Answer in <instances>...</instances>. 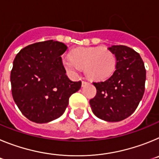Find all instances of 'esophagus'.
Here are the masks:
<instances>
[{
    "mask_svg": "<svg viewBox=\"0 0 159 159\" xmlns=\"http://www.w3.org/2000/svg\"><path fill=\"white\" fill-rule=\"evenodd\" d=\"M88 82H87V81H85V80H83L82 81V86L84 87V86H85V85H86L87 84H88Z\"/></svg>",
    "mask_w": 159,
    "mask_h": 159,
    "instance_id": "34e87169",
    "label": "esophagus"
}]
</instances>
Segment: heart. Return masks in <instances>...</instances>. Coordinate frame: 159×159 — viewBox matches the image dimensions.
Masks as SVG:
<instances>
[{
	"label": "heart",
	"mask_w": 159,
	"mask_h": 159,
	"mask_svg": "<svg viewBox=\"0 0 159 159\" xmlns=\"http://www.w3.org/2000/svg\"><path fill=\"white\" fill-rule=\"evenodd\" d=\"M116 64V55L102 47L78 48L71 52L70 59L63 61L64 68L71 72L85 68L87 76L92 80H104L111 76Z\"/></svg>",
	"instance_id": "b5f03b06"
}]
</instances>
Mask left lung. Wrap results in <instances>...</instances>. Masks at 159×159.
<instances>
[{
  "instance_id": "left-lung-1",
  "label": "left lung",
  "mask_w": 159,
  "mask_h": 159,
  "mask_svg": "<svg viewBox=\"0 0 159 159\" xmlns=\"http://www.w3.org/2000/svg\"><path fill=\"white\" fill-rule=\"evenodd\" d=\"M117 64L107 80L93 83L96 95L90 100L95 116L107 122L127 119L136 110L145 92L146 69L140 55L124 45L108 48Z\"/></svg>"
}]
</instances>
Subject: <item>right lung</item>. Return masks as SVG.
Segmentation results:
<instances>
[{
    "mask_svg": "<svg viewBox=\"0 0 159 159\" xmlns=\"http://www.w3.org/2000/svg\"><path fill=\"white\" fill-rule=\"evenodd\" d=\"M67 47L50 40L32 43L16 55L11 71L12 95L25 117L45 123L62 116L69 97L81 88L66 75L61 55Z\"/></svg>",
    "mask_w": 159,
    "mask_h": 159,
    "instance_id": "obj_1",
    "label": "right lung"
}]
</instances>
